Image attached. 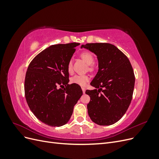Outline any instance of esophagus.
I'll list each match as a JSON object with an SVG mask.
<instances>
[{
	"label": "esophagus",
	"instance_id": "1",
	"mask_svg": "<svg viewBox=\"0 0 159 159\" xmlns=\"http://www.w3.org/2000/svg\"><path fill=\"white\" fill-rule=\"evenodd\" d=\"M81 89H82V91H83V93H85V88H81Z\"/></svg>",
	"mask_w": 159,
	"mask_h": 159
}]
</instances>
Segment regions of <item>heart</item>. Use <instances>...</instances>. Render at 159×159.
I'll list each match as a JSON object with an SVG mask.
<instances>
[{
	"label": "heart",
	"instance_id": "heart-1",
	"mask_svg": "<svg viewBox=\"0 0 159 159\" xmlns=\"http://www.w3.org/2000/svg\"><path fill=\"white\" fill-rule=\"evenodd\" d=\"M80 56L85 63L89 66L91 65L94 62L93 56L89 52H83L81 54ZM89 68H91V67ZM68 71L69 73H71L72 71V61L71 60L68 64ZM89 78L87 75H75L74 77H72L70 81L72 84H75L80 86H84L89 81Z\"/></svg>",
	"mask_w": 159,
	"mask_h": 159
}]
</instances>
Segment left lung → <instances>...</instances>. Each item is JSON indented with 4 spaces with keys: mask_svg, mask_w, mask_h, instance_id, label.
<instances>
[{
    "mask_svg": "<svg viewBox=\"0 0 159 159\" xmlns=\"http://www.w3.org/2000/svg\"><path fill=\"white\" fill-rule=\"evenodd\" d=\"M82 48L98 60V71L90 84L96 89L85 91L90 97L88 115L99 125H111L123 116L131 103L135 81L133 68L127 57L111 44L90 43Z\"/></svg>",
    "mask_w": 159,
    "mask_h": 159,
    "instance_id": "8db88e82",
    "label": "left lung"
}]
</instances>
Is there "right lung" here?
<instances>
[{"label": "right lung", "instance_id": "obj_1", "mask_svg": "<svg viewBox=\"0 0 159 159\" xmlns=\"http://www.w3.org/2000/svg\"><path fill=\"white\" fill-rule=\"evenodd\" d=\"M79 45L73 42L50 46L28 66L25 81L27 103L37 119L49 126L68 123L83 94L79 85L68 84V64Z\"/></svg>", "mask_w": 159, "mask_h": 159}]
</instances>
